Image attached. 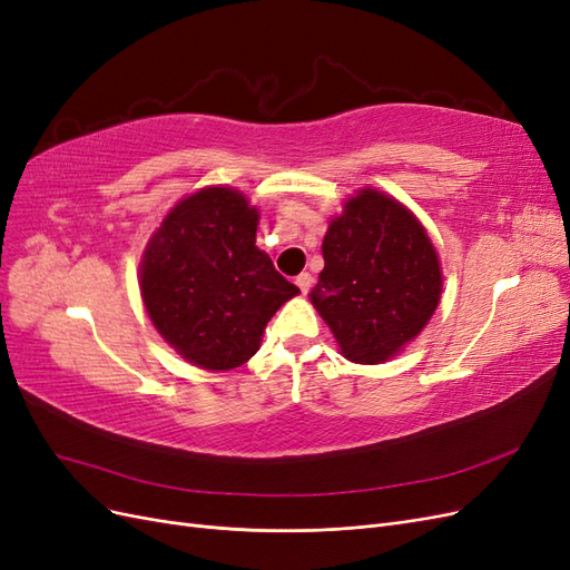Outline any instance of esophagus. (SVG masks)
<instances>
[{
  "label": "esophagus",
  "instance_id": "1",
  "mask_svg": "<svg viewBox=\"0 0 570 570\" xmlns=\"http://www.w3.org/2000/svg\"><path fill=\"white\" fill-rule=\"evenodd\" d=\"M295 283H297V287H299V289L304 292V295H306V292L312 289V283H314V278H312V275H308V273H299L297 278H295Z\"/></svg>",
  "mask_w": 570,
  "mask_h": 570
}]
</instances>
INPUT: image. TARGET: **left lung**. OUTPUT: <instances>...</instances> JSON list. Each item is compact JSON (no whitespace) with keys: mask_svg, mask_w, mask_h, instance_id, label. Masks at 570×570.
Masks as SVG:
<instances>
[{"mask_svg":"<svg viewBox=\"0 0 570 570\" xmlns=\"http://www.w3.org/2000/svg\"><path fill=\"white\" fill-rule=\"evenodd\" d=\"M323 262L308 299L354 364L394 356L440 304V258L425 228L377 189L344 202L323 237Z\"/></svg>","mask_w":570,"mask_h":570,"instance_id":"8db88e82","label":"left lung"}]
</instances>
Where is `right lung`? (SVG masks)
<instances>
[{
	"label": "right lung",
	"mask_w": 570,
	"mask_h": 570,
	"mask_svg": "<svg viewBox=\"0 0 570 570\" xmlns=\"http://www.w3.org/2000/svg\"><path fill=\"white\" fill-rule=\"evenodd\" d=\"M258 212L233 187L178 202L140 264L145 308L189 364L230 371L249 361L264 327L299 292L256 243Z\"/></svg>",
	"instance_id": "right-lung-1"
}]
</instances>
